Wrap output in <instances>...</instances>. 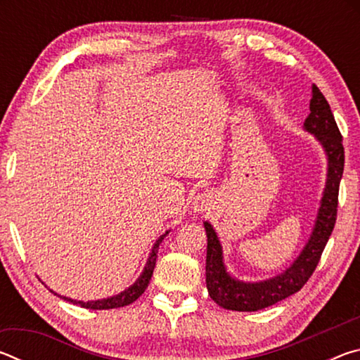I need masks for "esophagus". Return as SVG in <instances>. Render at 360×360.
<instances>
[{"label":"esophagus","mask_w":360,"mask_h":360,"mask_svg":"<svg viewBox=\"0 0 360 360\" xmlns=\"http://www.w3.org/2000/svg\"><path fill=\"white\" fill-rule=\"evenodd\" d=\"M216 203V197L212 192H203V193H198L197 197L193 198V211L195 212H205V211H210L212 206Z\"/></svg>","instance_id":"esophagus-1"}]
</instances>
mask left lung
Returning <instances> with one entry per match:
<instances>
[{
  "mask_svg": "<svg viewBox=\"0 0 360 360\" xmlns=\"http://www.w3.org/2000/svg\"><path fill=\"white\" fill-rule=\"evenodd\" d=\"M309 115L304 120V130L321 143L327 155V181L322 193L318 217L311 236L300 255L281 275L259 283L238 281L229 275L224 265L222 246L210 222H205L208 248H206V288L210 297L219 307L233 311H259L300 290L318 266L322 251L330 238L338 208V188L345 168L343 138L335 122L330 106L321 90L313 85L309 101Z\"/></svg>",
  "mask_w": 360,
  "mask_h": 360,
  "instance_id": "left-lung-1",
  "label": "left lung"
}]
</instances>
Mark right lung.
I'll use <instances>...</instances> for the list:
<instances>
[{
	"mask_svg": "<svg viewBox=\"0 0 360 360\" xmlns=\"http://www.w3.org/2000/svg\"><path fill=\"white\" fill-rule=\"evenodd\" d=\"M167 235H168V231H165V233H163L160 238L155 241V245H154V248H152V251L149 254V259H148V262H146V266H144L143 273L139 275V278L130 285L129 289L120 292V294L114 295V297H109V298H103V300H95V302H77V300H72V298H68V297H62V295H58V297L63 298V300H66V302H71L75 304H79V307L89 308V309H112V308L127 307V304L133 303L136 300V298H139V295H141L143 292L146 290V288L149 285L152 273H154V268H155L158 246H160L162 240L165 238ZM51 292H53V290H51Z\"/></svg>",
	"mask_w": 360,
	"mask_h": 360,
	"instance_id": "1",
	"label": "right lung"
}]
</instances>
